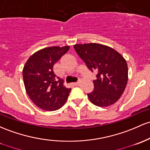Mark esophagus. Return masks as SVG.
I'll use <instances>...</instances> for the list:
<instances>
[{
    "instance_id": "1",
    "label": "esophagus",
    "mask_w": 150,
    "mask_h": 150,
    "mask_svg": "<svg viewBox=\"0 0 150 150\" xmlns=\"http://www.w3.org/2000/svg\"><path fill=\"white\" fill-rule=\"evenodd\" d=\"M73 85H75V86H78V85H79V82H76V83H74Z\"/></svg>"
}]
</instances>
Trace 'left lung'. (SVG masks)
<instances>
[{
	"label": "left lung",
	"mask_w": 150,
	"mask_h": 150,
	"mask_svg": "<svg viewBox=\"0 0 150 150\" xmlns=\"http://www.w3.org/2000/svg\"><path fill=\"white\" fill-rule=\"evenodd\" d=\"M74 48L89 70L98 71L94 90L88 96L93 104L108 107L120 98L127 83V64L114 49L98 43L77 44Z\"/></svg>",
	"instance_id": "left-lung-1"
}]
</instances>
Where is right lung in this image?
<instances>
[{
  "label": "right lung",
  "instance_id": "obj_1",
  "mask_svg": "<svg viewBox=\"0 0 150 150\" xmlns=\"http://www.w3.org/2000/svg\"><path fill=\"white\" fill-rule=\"evenodd\" d=\"M70 47H49L35 52L26 62L23 77L26 93L40 109H60L68 98L71 88H67L53 71V65Z\"/></svg>",
  "mask_w": 150,
  "mask_h": 150
}]
</instances>
